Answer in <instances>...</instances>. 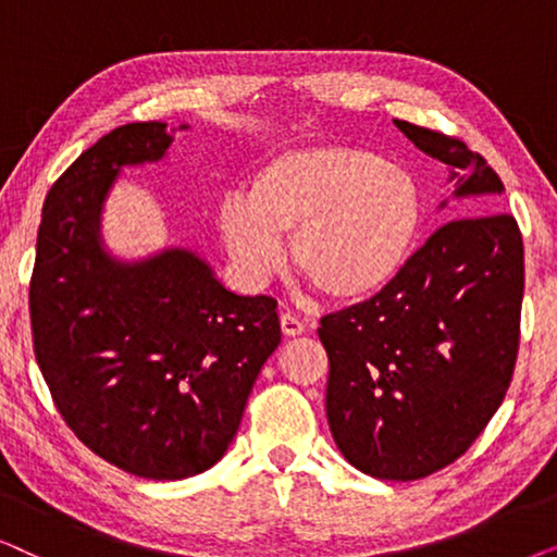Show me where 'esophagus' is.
Instances as JSON below:
<instances>
[{
  "mask_svg": "<svg viewBox=\"0 0 557 557\" xmlns=\"http://www.w3.org/2000/svg\"><path fill=\"white\" fill-rule=\"evenodd\" d=\"M281 330H284L286 337H299L307 326H304L301 319L292 314V311H284V314H281Z\"/></svg>",
  "mask_w": 557,
  "mask_h": 557,
  "instance_id": "1",
  "label": "esophagus"
}]
</instances>
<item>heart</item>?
I'll use <instances>...</instances> for the list:
<instances>
[{"label": "heart", "instance_id": "obj_1", "mask_svg": "<svg viewBox=\"0 0 557 557\" xmlns=\"http://www.w3.org/2000/svg\"><path fill=\"white\" fill-rule=\"evenodd\" d=\"M423 197L413 174L360 147L294 149L258 166L248 200L227 195L218 227L248 284L292 261L326 296L360 301L391 286L413 253Z\"/></svg>", "mask_w": 557, "mask_h": 557}]
</instances>
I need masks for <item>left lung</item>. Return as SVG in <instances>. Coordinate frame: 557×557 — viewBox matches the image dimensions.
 Here are the masks:
<instances>
[{
	"label": "left lung",
	"mask_w": 557,
	"mask_h": 557,
	"mask_svg": "<svg viewBox=\"0 0 557 557\" xmlns=\"http://www.w3.org/2000/svg\"><path fill=\"white\" fill-rule=\"evenodd\" d=\"M395 126L444 162L456 197H479L441 225L368 301L319 322L330 357L326 421L364 474L413 482L474 444L505 400L520 349L522 233L497 210L499 174L456 136Z\"/></svg>",
	"instance_id": "left-lung-1"
}]
</instances>
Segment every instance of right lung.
<instances>
[{"instance_id": "add662e5", "label": "right lung", "mask_w": 557, "mask_h": 557, "mask_svg": "<svg viewBox=\"0 0 557 557\" xmlns=\"http://www.w3.org/2000/svg\"><path fill=\"white\" fill-rule=\"evenodd\" d=\"M170 141L162 121H136L83 151L45 197L29 278L35 360L67 429L159 482L223 459L281 342L276 299L227 292L195 253H103L98 215L113 177L162 159Z\"/></svg>"}]
</instances>
